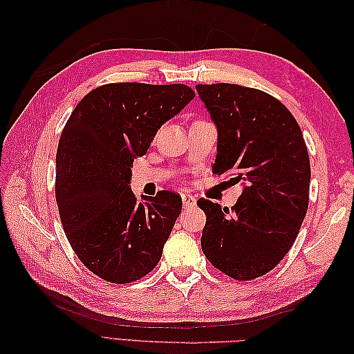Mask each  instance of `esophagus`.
<instances>
[{"mask_svg": "<svg viewBox=\"0 0 354 354\" xmlns=\"http://www.w3.org/2000/svg\"><path fill=\"white\" fill-rule=\"evenodd\" d=\"M181 198H183V205H184V208H192V207L196 205V198L192 196V194L183 193Z\"/></svg>", "mask_w": 354, "mask_h": 354, "instance_id": "obj_1", "label": "esophagus"}]
</instances>
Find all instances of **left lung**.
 Here are the masks:
<instances>
[{
    "mask_svg": "<svg viewBox=\"0 0 354 354\" xmlns=\"http://www.w3.org/2000/svg\"><path fill=\"white\" fill-rule=\"evenodd\" d=\"M217 129L213 171L243 190L231 209L199 199L207 214L201 246L236 280L274 269L292 248L309 207L310 161L301 129L281 102L232 84L196 85Z\"/></svg>",
    "mask_w": 354,
    "mask_h": 354,
    "instance_id": "left-lung-1",
    "label": "left lung"
}]
</instances>
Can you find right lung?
Segmentation results:
<instances>
[{
	"label": "right lung",
	"mask_w": 354,
	"mask_h": 354,
	"mask_svg": "<svg viewBox=\"0 0 354 354\" xmlns=\"http://www.w3.org/2000/svg\"><path fill=\"white\" fill-rule=\"evenodd\" d=\"M194 99L183 84H108L88 93L66 122L56 155V201L74 252L97 277L131 283L147 275L183 208L171 192L131 189L133 160L158 129Z\"/></svg>",
	"instance_id": "1"
}]
</instances>
